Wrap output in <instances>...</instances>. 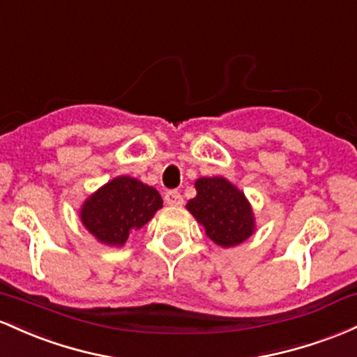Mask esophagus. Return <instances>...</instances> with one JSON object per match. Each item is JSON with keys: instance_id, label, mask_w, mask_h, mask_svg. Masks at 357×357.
Masks as SVG:
<instances>
[{"instance_id": "1", "label": "esophagus", "mask_w": 357, "mask_h": 357, "mask_svg": "<svg viewBox=\"0 0 357 357\" xmlns=\"http://www.w3.org/2000/svg\"><path fill=\"white\" fill-rule=\"evenodd\" d=\"M165 202L168 204V206H182L183 197L177 190H168L165 194Z\"/></svg>"}]
</instances>
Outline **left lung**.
<instances>
[{
	"label": "left lung",
	"mask_w": 357,
	"mask_h": 357,
	"mask_svg": "<svg viewBox=\"0 0 357 357\" xmlns=\"http://www.w3.org/2000/svg\"><path fill=\"white\" fill-rule=\"evenodd\" d=\"M197 195L187 209L215 244L231 248L246 241L255 232V215L250 202L238 187L224 177L195 180Z\"/></svg>",
	"instance_id": "1"
}]
</instances>
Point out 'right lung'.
<instances>
[{"label": "right lung", "instance_id": "add662e5", "mask_svg": "<svg viewBox=\"0 0 357 357\" xmlns=\"http://www.w3.org/2000/svg\"><path fill=\"white\" fill-rule=\"evenodd\" d=\"M162 206L157 189L123 175L86 199L81 207V221L98 241L123 246L128 236L145 226Z\"/></svg>", "mask_w": 357, "mask_h": 357}]
</instances>
